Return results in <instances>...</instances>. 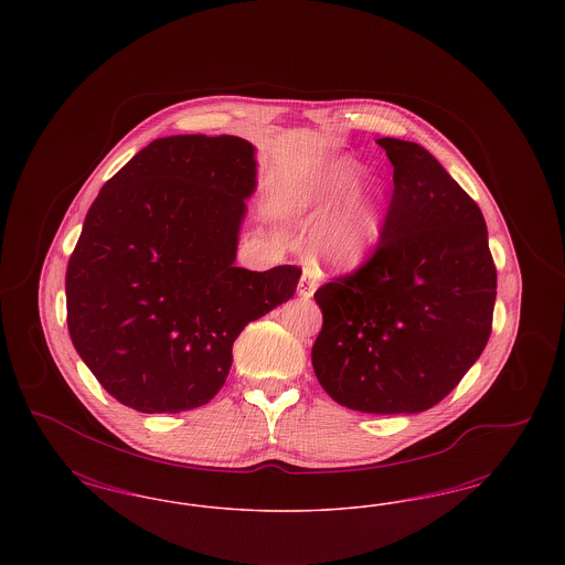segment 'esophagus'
Masks as SVG:
<instances>
[{"label": "esophagus", "mask_w": 565, "mask_h": 565, "mask_svg": "<svg viewBox=\"0 0 565 565\" xmlns=\"http://www.w3.org/2000/svg\"><path fill=\"white\" fill-rule=\"evenodd\" d=\"M316 288H318L316 270L311 269V267H305V269H302V277H300V281H298V296H300V298H311L313 292H316Z\"/></svg>", "instance_id": "esophagus-1"}]
</instances>
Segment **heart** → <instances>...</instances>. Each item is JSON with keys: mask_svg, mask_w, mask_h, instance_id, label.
<instances>
[{"mask_svg": "<svg viewBox=\"0 0 565 565\" xmlns=\"http://www.w3.org/2000/svg\"><path fill=\"white\" fill-rule=\"evenodd\" d=\"M362 169L351 161H332L309 175L298 190V207L318 215L343 199L313 235V249L334 270L360 267L373 249L383 224V194L358 180Z\"/></svg>", "mask_w": 565, "mask_h": 565, "instance_id": "heart-1", "label": "heart"}]
</instances>
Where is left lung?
Instances as JSON below:
<instances>
[{
  "label": "left lung",
  "instance_id": "obj_1",
  "mask_svg": "<svg viewBox=\"0 0 565 565\" xmlns=\"http://www.w3.org/2000/svg\"><path fill=\"white\" fill-rule=\"evenodd\" d=\"M394 192L375 252L316 292L311 362L326 394L362 413L440 403L491 334L498 273L484 217L426 148L381 137Z\"/></svg>",
  "mask_w": 565,
  "mask_h": 565
}]
</instances>
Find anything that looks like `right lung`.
Here are the masks:
<instances>
[{
    "instance_id": "add662e5",
    "label": "right lung",
    "mask_w": 565,
    "mask_h": 565,
    "mask_svg": "<svg viewBox=\"0 0 565 565\" xmlns=\"http://www.w3.org/2000/svg\"><path fill=\"white\" fill-rule=\"evenodd\" d=\"M254 146L171 135L93 201L67 273V328L109 396L139 413L210 403L243 328L296 292L302 270L235 267Z\"/></svg>"
}]
</instances>
